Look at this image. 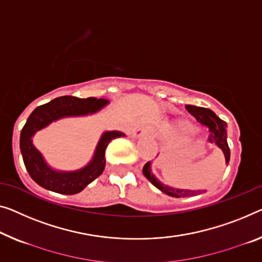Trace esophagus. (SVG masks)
Here are the masks:
<instances>
[{
  "mask_svg": "<svg viewBox=\"0 0 262 262\" xmlns=\"http://www.w3.org/2000/svg\"><path fill=\"white\" fill-rule=\"evenodd\" d=\"M149 134H150V132L148 128L139 127L138 129H135L134 133H133V136H134L135 139H139V138H141V136H149Z\"/></svg>",
  "mask_w": 262,
  "mask_h": 262,
  "instance_id": "34e87169",
  "label": "esophagus"
}]
</instances>
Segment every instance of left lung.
<instances>
[{
    "mask_svg": "<svg viewBox=\"0 0 262 262\" xmlns=\"http://www.w3.org/2000/svg\"><path fill=\"white\" fill-rule=\"evenodd\" d=\"M186 109L192 114L195 119L200 121L201 123L206 124L209 128V142L214 143L216 147L220 148L222 153L225 155L226 165H228L229 158H231V151H229V147L227 143V123L222 121L219 116H216L215 113L210 111L208 108L193 106V104H187ZM142 173L148 180H149L156 188L161 190L169 196L173 198H187L193 196V195H199L201 193L206 192V189H199V190H192V189H181L175 188V187H170L166 183H162L155 177L151 171V162L148 161L146 165L143 166Z\"/></svg>",
    "mask_w": 262,
    "mask_h": 262,
    "instance_id": "8db88e82",
    "label": "left lung"
}]
</instances>
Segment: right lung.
Wrapping results in <instances>:
<instances>
[{
	"instance_id": "right-lung-1",
	"label": "right lung",
	"mask_w": 262,
	"mask_h": 262,
	"mask_svg": "<svg viewBox=\"0 0 262 262\" xmlns=\"http://www.w3.org/2000/svg\"><path fill=\"white\" fill-rule=\"evenodd\" d=\"M109 103L107 99H79L74 96L56 97L50 102L37 107L29 115L22 128L19 138V148L23 162L30 178L43 188L58 194L73 195L83 190L89 183L99 178L106 166L104 151L113 139L123 138L126 134L119 130H106L102 133L96 144L93 158L84 167L76 170H57L50 167L34 146L33 138L38 130L48 127L50 123L66 118L93 115Z\"/></svg>"
}]
</instances>
